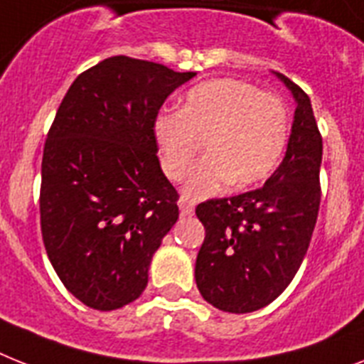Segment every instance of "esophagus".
<instances>
[{
	"label": "esophagus",
	"instance_id": "esophagus-1",
	"mask_svg": "<svg viewBox=\"0 0 364 364\" xmlns=\"http://www.w3.org/2000/svg\"><path fill=\"white\" fill-rule=\"evenodd\" d=\"M178 206H180V214L182 215H191L195 212V200L188 199L186 195H182V197H180Z\"/></svg>",
	"mask_w": 364,
	"mask_h": 364
}]
</instances>
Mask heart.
I'll return each mask as SVG.
<instances>
[{"mask_svg":"<svg viewBox=\"0 0 364 364\" xmlns=\"http://www.w3.org/2000/svg\"><path fill=\"white\" fill-rule=\"evenodd\" d=\"M288 134L287 104L232 77L189 89L180 111L165 109L154 121L161 169L175 182L188 176L204 141L208 156L195 165L186 184L191 197H210L227 184L242 189L266 180L283 158Z\"/></svg>","mask_w":364,"mask_h":364,"instance_id":"obj_1","label":"heart"}]
</instances>
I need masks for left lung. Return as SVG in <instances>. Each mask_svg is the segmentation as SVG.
<instances>
[{
    "mask_svg": "<svg viewBox=\"0 0 364 364\" xmlns=\"http://www.w3.org/2000/svg\"><path fill=\"white\" fill-rule=\"evenodd\" d=\"M296 98L283 164L262 188L195 208L204 225L195 281L215 309L234 314L266 307L284 292L307 255L320 210L322 134L301 87L277 74Z\"/></svg>",
    "mask_w": 364,
    "mask_h": 364,
    "instance_id": "1",
    "label": "left lung"
}]
</instances>
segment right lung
<instances>
[{"label": "right lung", "mask_w": 364, "mask_h": 364, "mask_svg": "<svg viewBox=\"0 0 364 364\" xmlns=\"http://www.w3.org/2000/svg\"><path fill=\"white\" fill-rule=\"evenodd\" d=\"M193 76L107 57L81 72L57 109L42 154V242L61 283L87 307L115 311L137 299L178 219L154 121Z\"/></svg>", "instance_id": "obj_1"}]
</instances>
